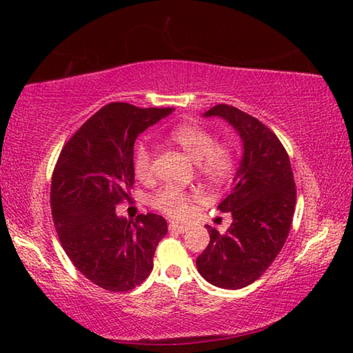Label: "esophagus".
<instances>
[{"label":"esophagus","instance_id":"1","mask_svg":"<svg viewBox=\"0 0 353 353\" xmlns=\"http://www.w3.org/2000/svg\"><path fill=\"white\" fill-rule=\"evenodd\" d=\"M188 227L185 224H179V223H170V230L171 232H177V234H183Z\"/></svg>","mask_w":353,"mask_h":353}]
</instances>
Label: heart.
Masks as SVG:
<instances>
[{
    "label": "heart",
    "instance_id": "heart-1",
    "mask_svg": "<svg viewBox=\"0 0 353 353\" xmlns=\"http://www.w3.org/2000/svg\"><path fill=\"white\" fill-rule=\"evenodd\" d=\"M170 140L194 160L196 172L212 185L224 183L236 168L235 149L230 143L216 141L212 130L199 124H181L170 130ZM154 154L145 141L137 143L134 149L135 176L145 181L152 174ZM198 194L190 193L174 185H165L151 196V205L171 218H182L190 212V204Z\"/></svg>",
    "mask_w": 353,
    "mask_h": 353
}]
</instances>
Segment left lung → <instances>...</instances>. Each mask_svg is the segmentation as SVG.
Returning a JSON list of instances; mask_svg holds the SVG:
<instances>
[{
	"mask_svg": "<svg viewBox=\"0 0 353 353\" xmlns=\"http://www.w3.org/2000/svg\"><path fill=\"white\" fill-rule=\"evenodd\" d=\"M204 117H221L241 137L243 159L230 194L218 208L232 213L224 235L207 225L210 243L196 266L208 283L238 290L254 283L288 238L296 207L290 157L277 135L234 105L218 104Z\"/></svg>",
	"mask_w": 353,
	"mask_h": 353,
	"instance_id": "obj_1",
	"label": "left lung"
}]
</instances>
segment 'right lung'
<instances>
[{
	"label": "right lung",
	"mask_w": 353,
	"mask_h": 353,
	"mask_svg": "<svg viewBox=\"0 0 353 353\" xmlns=\"http://www.w3.org/2000/svg\"><path fill=\"white\" fill-rule=\"evenodd\" d=\"M171 107L140 109L110 103L65 143L51 181V212L65 254L90 282L126 292L145 282L159 241L168 232L160 214L118 216L134 185V143L168 117Z\"/></svg>",
	"instance_id": "add662e5"
}]
</instances>
